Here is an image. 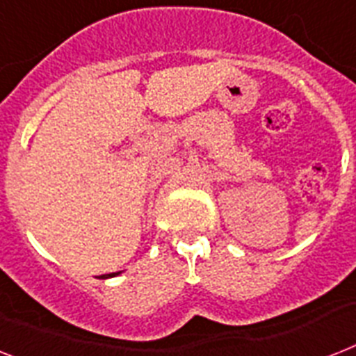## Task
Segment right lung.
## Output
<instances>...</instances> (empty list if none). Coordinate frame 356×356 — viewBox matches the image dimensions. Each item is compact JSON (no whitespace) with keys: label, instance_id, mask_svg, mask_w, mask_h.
Wrapping results in <instances>:
<instances>
[{"label":"right lung","instance_id":"right-lung-1","mask_svg":"<svg viewBox=\"0 0 356 356\" xmlns=\"http://www.w3.org/2000/svg\"><path fill=\"white\" fill-rule=\"evenodd\" d=\"M120 273H113V274H104V276H100V280H108V278H115V276H118Z\"/></svg>","mask_w":356,"mask_h":356}]
</instances>
